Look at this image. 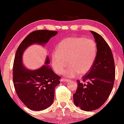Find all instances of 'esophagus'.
Listing matches in <instances>:
<instances>
[{
  "mask_svg": "<svg viewBox=\"0 0 124 124\" xmlns=\"http://www.w3.org/2000/svg\"><path fill=\"white\" fill-rule=\"evenodd\" d=\"M69 81V80H68V79H66V78H62L60 80L61 82H68Z\"/></svg>",
  "mask_w": 124,
  "mask_h": 124,
  "instance_id": "1",
  "label": "esophagus"
}]
</instances>
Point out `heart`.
Segmentation results:
<instances>
[{"label":"heart","mask_w":124,"mask_h":124,"mask_svg":"<svg viewBox=\"0 0 124 124\" xmlns=\"http://www.w3.org/2000/svg\"><path fill=\"white\" fill-rule=\"evenodd\" d=\"M56 50L52 54V63L54 70L62 74L69 64L64 75L74 78L80 74H86L92 68L97 57V46L92 39L84 37H69L58 44Z\"/></svg>","instance_id":"obj_1"}]
</instances>
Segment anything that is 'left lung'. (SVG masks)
Returning <instances> with one entry per match:
<instances>
[{
    "instance_id": "1",
    "label": "left lung",
    "mask_w": 124,
    "mask_h": 124,
    "mask_svg": "<svg viewBox=\"0 0 124 124\" xmlns=\"http://www.w3.org/2000/svg\"><path fill=\"white\" fill-rule=\"evenodd\" d=\"M97 46V57L87 75L82 77L84 82L78 80V88L73 94L76 106L83 110H96L104 104L112 91L115 69L112 52L105 39L97 32L91 31Z\"/></svg>"
}]
</instances>
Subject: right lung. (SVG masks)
<instances>
[{"mask_svg": "<svg viewBox=\"0 0 124 124\" xmlns=\"http://www.w3.org/2000/svg\"><path fill=\"white\" fill-rule=\"evenodd\" d=\"M57 31L37 30L23 39L18 47L13 65V82L16 94L28 108L39 111L48 108L54 101L55 88L60 84V77L53 72L48 64L46 56L44 65L36 70H30L23 65V53L32 44L43 46Z\"/></svg>", "mask_w": 124, "mask_h": 124, "instance_id": "1", "label": "right lung"}]
</instances>
